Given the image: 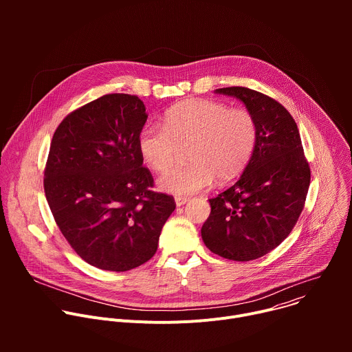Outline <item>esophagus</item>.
Here are the masks:
<instances>
[{"mask_svg":"<svg viewBox=\"0 0 352 352\" xmlns=\"http://www.w3.org/2000/svg\"><path fill=\"white\" fill-rule=\"evenodd\" d=\"M189 200V197H185V196H177L175 197V205L179 208V206H184L186 202Z\"/></svg>","mask_w":352,"mask_h":352,"instance_id":"obj_1","label":"esophagus"}]
</instances>
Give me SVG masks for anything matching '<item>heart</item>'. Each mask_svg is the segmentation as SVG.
Segmentation results:
<instances>
[{"mask_svg": "<svg viewBox=\"0 0 352 352\" xmlns=\"http://www.w3.org/2000/svg\"><path fill=\"white\" fill-rule=\"evenodd\" d=\"M258 136L256 121L245 109H230L214 100H185L164 114V125L148 122L138 136L144 163L163 173L179 147L190 144V163L159 178L162 190L189 196L212 185L214 177L226 182L238 175L252 157Z\"/></svg>", "mask_w": 352, "mask_h": 352, "instance_id": "heart-1", "label": "heart"}]
</instances>
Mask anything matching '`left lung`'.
Returning <instances> with one entry per match:
<instances>
[{
  "mask_svg": "<svg viewBox=\"0 0 352 352\" xmlns=\"http://www.w3.org/2000/svg\"><path fill=\"white\" fill-rule=\"evenodd\" d=\"M216 93L241 100L256 121L258 136L241 178L209 199L202 238L213 254L248 262L289 235L305 206L311 168L294 118L274 98L242 86Z\"/></svg>",
  "mask_w": 352,
  "mask_h": 352,
  "instance_id": "left-lung-1",
  "label": "left lung"
}]
</instances>
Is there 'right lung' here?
Here are the masks:
<instances>
[{"label": "right lung", "instance_id": "1", "mask_svg": "<svg viewBox=\"0 0 352 352\" xmlns=\"http://www.w3.org/2000/svg\"><path fill=\"white\" fill-rule=\"evenodd\" d=\"M147 120L138 96L113 93L68 114L54 132L44 192L54 220L75 252L102 270L135 269L157 250L175 209L152 190L138 136Z\"/></svg>", "mask_w": 352, "mask_h": 352}]
</instances>
